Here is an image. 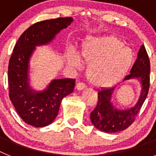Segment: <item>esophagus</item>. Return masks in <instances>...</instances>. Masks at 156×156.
<instances>
[{"label": "esophagus", "mask_w": 156, "mask_h": 156, "mask_svg": "<svg viewBox=\"0 0 156 156\" xmlns=\"http://www.w3.org/2000/svg\"><path fill=\"white\" fill-rule=\"evenodd\" d=\"M76 88L77 90H82L85 88V85L82 83H77L76 85Z\"/></svg>", "instance_id": "esophagus-1"}]
</instances>
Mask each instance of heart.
Instances as JSON below:
<instances>
[{"label":"heart","instance_id":"b5f03b06","mask_svg":"<svg viewBox=\"0 0 156 156\" xmlns=\"http://www.w3.org/2000/svg\"><path fill=\"white\" fill-rule=\"evenodd\" d=\"M80 56L76 51H68L69 65L80 66L81 58L87 63L86 77L92 86L106 88L123 79L133 61V52L115 36L94 37L81 44Z\"/></svg>","mask_w":156,"mask_h":156}]
</instances>
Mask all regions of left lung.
Segmentation results:
<instances>
[{
	"label": "left lung",
	"mask_w": 156,
	"mask_h": 156,
	"mask_svg": "<svg viewBox=\"0 0 156 156\" xmlns=\"http://www.w3.org/2000/svg\"><path fill=\"white\" fill-rule=\"evenodd\" d=\"M149 73V58L145 48L142 45L130 73L122 80H135L140 83L141 90L136 104L130 108L119 109L112 101V97L115 87L101 88L98 90V101L97 106L90 113L92 124L101 131L108 133L122 131L130 126L148 95L150 82Z\"/></svg>",
	"instance_id": "1"
}]
</instances>
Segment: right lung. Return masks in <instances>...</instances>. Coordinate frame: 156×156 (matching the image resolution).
<instances>
[{
  "label": "right lung",
  "instance_id": "add662e5",
  "mask_svg": "<svg viewBox=\"0 0 156 156\" xmlns=\"http://www.w3.org/2000/svg\"><path fill=\"white\" fill-rule=\"evenodd\" d=\"M73 22L72 17L38 22L21 35L8 65L9 98L26 123L34 127L51 124L58 113L62 100L73 93L74 79L52 80L46 88L36 90L30 85V60L36 48L48 45L61 30Z\"/></svg>",
  "mask_w": 156,
  "mask_h": 156
}]
</instances>
